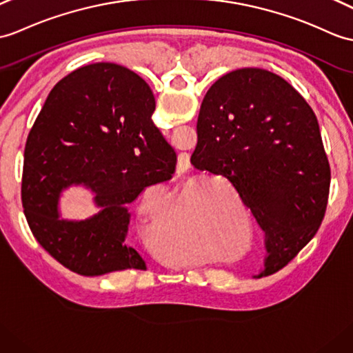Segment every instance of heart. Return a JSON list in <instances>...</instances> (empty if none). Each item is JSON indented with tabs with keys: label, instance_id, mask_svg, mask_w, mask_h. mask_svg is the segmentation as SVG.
<instances>
[{
	"label": "heart",
	"instance_id": "b5f03b06",
	"mask_svg": "<svg viewBox=\"0 0 353 353\" xmlns=\"http://www.w3.org/2000/svg\"><path fill=\"white\" fill-rule=\"evenodd\" d=\"M141 208H143V206H141Z\"/></svg>",
	"mask_w": 353,
	"mask_h": 353
}]
</instances>
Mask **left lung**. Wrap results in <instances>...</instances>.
Segmentation results:
<instances>
[{"mask_svg":"<svg viewBox=\"0 0 353 353\" xmlns=\"http://www.w3.org/2000/svg\"><path fill=\"white\" fill-rule=\"evenodd\" d=\"M194 168L221 176L265 232L259 276L283 269L321 227L331 168L313 110L288 81L245 68L204 96Z\"/></svg>","mask_w":353,"mask_h":353,"instance_id":"left-lung-1","label":"left lung"}]
</instances>
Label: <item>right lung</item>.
<instances>
[{"instance_id":"right-lung-1","label":"right lung","mask_w":353,"mask_h":353,"mask_svg":"<svg viewBox=\"0 0 353 353\" xmlns=\"http://www.w3.org/2000/svg\"><path fill=\"white\" fill-rule=\"evenodd\" d=\"M153 111L145 81L114 63L73 70L48 94L23 152L22 208L32 236L72 272L145 270L126 243L128 204L144 188L168 182L177 159ZM73 183L97 194L99 214L85 221L58 218L59 194Z\"/></svg>"}]
</instances>
